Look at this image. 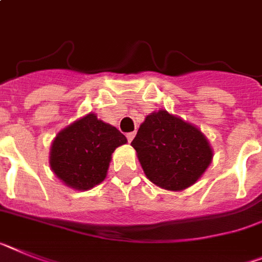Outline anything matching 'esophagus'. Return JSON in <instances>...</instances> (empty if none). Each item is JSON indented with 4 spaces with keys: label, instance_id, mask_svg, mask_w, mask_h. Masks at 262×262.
<instances>
[{
    "label": "esophagus",
    "instance_id": "34e87169",
    "mask_svg": "<svg viewBox=\"0 0 262 262\" xmlns=\"http://www.w3.org/2000/svg\"><path fill=\"white\" fill-rule=\"evenodd\" d=\"M135 137H136L135 132H130V133H127V135H126V138H127V141H129V142L133 141V138H135Z\"/></svg>",
    "mask_w": 262,
    "mask_h": 262
}]
</instances>
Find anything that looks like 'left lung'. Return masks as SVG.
I'll return each mask as SVG.
<instances>
[{
    "label": "left lung",
    "instance_id": "left-lung-1",
    "mask_svg": "<svg viewBox=\"0 0 262 262\" xmlns=\"http://www.w3.org/2000/svg\"><path fill=\"white\" fill-rule=\"evenodd\" d=\"M132 146L145 176L173 192L195 184L213 160L209 140L199 127L164 109L145 117Z\"/></svg>",
    "mask_w": 262,
    "mask_h": 262
}]
</instances>
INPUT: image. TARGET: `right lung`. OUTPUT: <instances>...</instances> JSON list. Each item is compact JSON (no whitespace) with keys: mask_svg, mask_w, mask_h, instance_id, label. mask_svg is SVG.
Segmentation results:
<instances>
[{"mask_svg":"<svg viewBox=\"0 0 262 262\" xmlns=\"http://www.w3.org/2000/svg\"><path fill=\"white\" fill-rule=\"evenodd\" d=\"M126 142L117 127L89 113L57 133L50 146V169L69 188L89 190L104 181L113 151Z\"/></svg>","mask_w":262,"mask_h":262,"instance_id":"1","label":"right lung"}]
</instances>
